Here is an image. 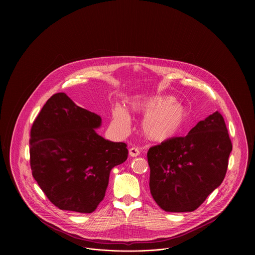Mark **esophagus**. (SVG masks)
Here are the masks:
<instances>
[{
    "label": "esophagus",
    "mask_w": 255,
    "mask_h": 255,
    "mask_svg": "<svg viewBox=\"0 0 255 255\" xmlns=\"http://www.w3.org/2000/svg\"><path fill=\"white\" fill-rule=\"evenodd\" d=\"M128 152H129V156H131V157H137V156L140 154L139 149L136 148V147H131V148H129Z\"/></svg>",
    "instance_id": "34e87169"
}]
</instances>
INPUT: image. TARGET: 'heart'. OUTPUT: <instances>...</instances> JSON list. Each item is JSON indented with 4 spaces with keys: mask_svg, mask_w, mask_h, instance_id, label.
<instances>
[{
    "mask_svg": "<svg viewBox=\"0 0 255 255\" xmlns=\"http://www.w3.org/2000/svg\"><path fill=\"white\" fill-rule=\"evenodd\" d=\"M130 108L144 115L140 123V130L146 139L153 142H165L178 136L188 118L186 107L169 95L146 97L133 102ZM113 118L122 128H129V117L123 107L116 106Z\"/></svg>",
    "mask_w": 255,
    "mask_h": 255,
    "instance_id": "b5f03b06",
    "label": "heart"
}]
</instances>
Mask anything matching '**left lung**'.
<instances>
[{
    "instance_id": "obj_1",
    "label": "left lung",
    "mask_w": 255,
    "mask_h": 255,
    "mask_svg": "<svg viewBox=\"0 0 255 255\" xmlns=\"http://www.w3.org/2000/svg\"><path fill=\"white\" fill-rule=\"evenodd\" d=\"M232 142L219 112L175 137L149 148L150 192L167 212H191L222 183Z\"/></svg>"
}]
</instances>
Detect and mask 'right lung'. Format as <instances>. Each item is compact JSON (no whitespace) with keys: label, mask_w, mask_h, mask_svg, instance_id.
<instances>
[{"label":"right lung","mask_w":255,"mask_h":255,"mask_svg":"<svg viewBox=\"0 0 255 255\" xmlns=\"http://www.w3.org/2000/svg\"><path fill=\"white\" fill-rule=\"evenodd\" d=\"M101 125L99 115L77 106L66 93L54 94L32 125V176L62 210L93 212L105 196L111 170L128 158L126 143L96 132Z\"/></svg>","instance_id":"obj_1"}]
</instances>
